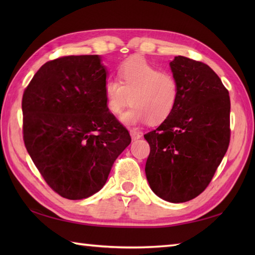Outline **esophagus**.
Masks as SVG:
<instances>
[{"label":"esophagus","mask_w":255,"mask_h":255,"mask_svg":"<svg viewBox=\"0 0 255 255\" xmlns=\"http://www.w3.org/2000/svg\"><path fill=\"white\" fill-rule=\"evenodd\" d=\"M130 136H131L132 140H138L142 137V133L137 131V130H130Z\"/></svg>","instance_id":"34e87169"}]
</instances>
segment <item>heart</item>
Listing matches in <instances>:
<instances>
[{
  "instance_id": "obj_1",
  "label": "heart",
  "mask_w": 255,
  "mask_h": 255,
  "mask_svg": "<svg viewBox=\"0 0 255 255\" xmlns=\"http://www.w3.org/2000/svg\"><path fill=\"white\" fill-rule=\"evenodd\" d=\"M119 80L107 79L104 84L106 107L114 115L122 113L130 102L132 105L121 116L128 126L147 122L163 123L174 112L180 96L176 79L162 73L142 58H132L118 70Z\"/></svg>"
}]
</instances>
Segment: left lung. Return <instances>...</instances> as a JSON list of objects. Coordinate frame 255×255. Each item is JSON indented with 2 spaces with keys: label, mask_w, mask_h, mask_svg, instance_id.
I'll return each instance as SVG.
<instances>
[{
  "label": "left lung",
  "mask_w": 255,
  "mask_h": 255,
  "mask_svg": "<svg viewBox=\"0 0 255 255\" xmlns=\"http://www.w3.org/2000/svg\"><path fill=\"white\" fill-rule=\"evenodd\" d=\"M180 96L172 115L144 134L145 176L170 203L188 202L208 186L230 141L229 92L207 64L177 56L170 62Z\"/></svg>",
  "instance_id": "obj_1"
}]
</instances>
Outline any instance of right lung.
<instances>
[{"instance_id":"add662e5","label":"right lung","mask_w":255,"mask_h":255,"mask_svg":"<svg viewBox=\"0 0 255 255\" xmlns=\"http://www.w3.org/2000/svg\"><path fill=\"white\" fill-rule=\"evenodd\" d=\"M107 69L99 55L45 63L21 101L26 149L48 185L62 197L88 198L105 185L130 134L107 110Z\"/></svg>"}]
</instances>
